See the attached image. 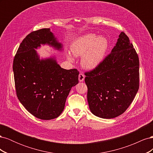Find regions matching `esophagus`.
<instances>
[{"instance_id":"34e87169","label":"esophagus","mask_w":153,"mask_h":153,"mask_svg":"<svg viewBox=\"0 0 153 153\" xmlns=\"http://www.w3.org/2000/svg\"><path fill=\"white\" fill-rule=\"evenodd\" d=\"M85 78V75L83 73H80L79 75H78V80H79L80 82H83Z\"/></svg>"}]
</instances>
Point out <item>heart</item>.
Returning a JSON list of instances; mask_svg holds the SVG:
<instances>
[{
    "label": "heart",
    "instance_id": "1",
    "mask_svg": "<svg viewBox=\"0 0 153 153\" xmlns=\"http://www.w3.org/2000/svg\"><path fill=\"white\" fill-rule=\"evenodd\" d=\"M107 48L108 41L105 38L89 34L73 43L71 52L75 56H82L81 62L85 68L93 69L103 61ZM68 57L73 61L71 55H68Z\"/></svg>",
    "mask_w": 153,
    "mask_h": 153
}]
</instances>
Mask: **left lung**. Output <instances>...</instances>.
Segmentation results:
<instances>
[{"mask_svg": "<svg viewBox=\"0 0 153 153\" xmlns=\"http://www.w3.org/2000/svg\"><path fill=\"white\" fill-rule=\"evenodd\" d=\"M91 112L103 119L116 117L131 105L139 88V59L122 32L112 52L98 66L85 73Z\"/></svg>", "mask_w": 153, "mask_h": 153, "instance_id": "obj_1", "label": "left lung"}]
</instances>
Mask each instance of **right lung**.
<instances>
[{
  "mask_svg": "<svg viewBox=\"0 0 153 153\" xmlns=\"http://www.w3.org/2000/svg\"><path fill=\"white\" fill-rule=\"evenodd\" d=\"M41 44L62 50L50 29L33 31L20 43L13 69L20 103L36 117L50 120L62 112L69 91L78 83L79 72L61 68L53 58L40 60L35 49Z\"/></svg>",
  "mask_w": 153,
  "mask_h": 153,
  "instance_id": "right-lung-1",
  "label": "right lung"
}]
</instances>
